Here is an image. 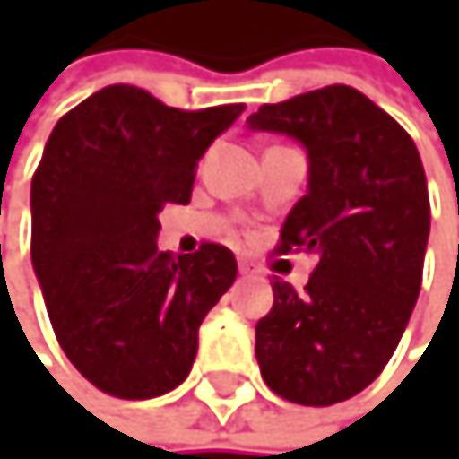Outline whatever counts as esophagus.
Here are the masks:
<instances>
[{
    "mask_svg": "<svg viewBox=\"0 0 459 459\" xmlns=\"http://www.w3.org/2000/svg\"><path fill=\"white\" fill-rule=\"evenodd\" d=\"M239 273H242V275H255L258 267H255V264H253L250 258H239Z\"/></svg>",
    "mask_w": 459,
    "mask_h": 459,
    "instance_id": "esophagus-1",
    "label": "esophagus"
}]
</instances>
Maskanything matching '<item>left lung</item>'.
<instances>
[{
    "instance_id": "obj_1",
    "label": "left lung",
    "mask_w": 459,
    "mask_h": 459,
    "mask_svg": "<svg viewBox=\"0 0 459 459\" xmlns=\"http://www.w3.org/2000/svg\"><path fill=\"white\" fill-rule=\"evenodd\" d=\"M247 123L306 145L308 192L275 255L316 258L306 291L275 278L255 325L258 368L278 396L327 408L380 377L413 314L429 237L424 165L411 134L350 84L264 104Z\"/></svg>"
}]
</instances>
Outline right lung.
<instances>
[{"instance_id": "right-lung-1", "label": "right lung", "mask_w": 459, "mask_h": 459, "mask_svg": "<svg viewBox=\"0 0 459 459\" xmlns=\"http://www.w3.org/2000/svg\"><path fill=\"white\" fill-rule=\"evenodd\" d=\"M245 104L176 109L109 84L65 112L32 176V267L76 372L117 399L173 391L198 327L237 278L225 245L156 247L168 204H189L198 160Z\"/></svg>"}]
</instances>
